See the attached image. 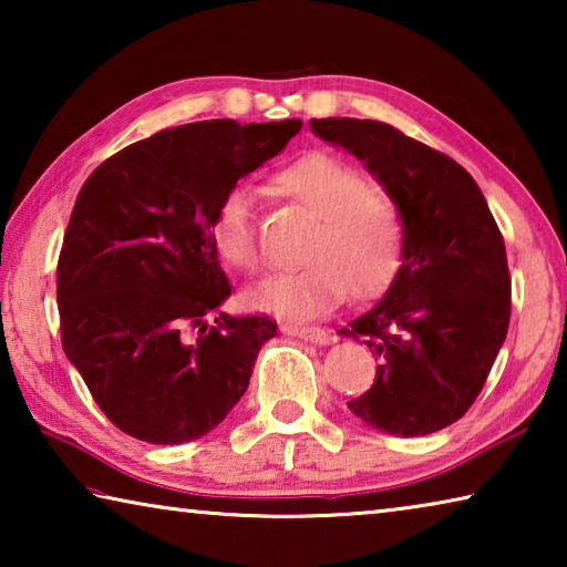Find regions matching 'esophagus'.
Returning <instances> with one entry per match:
<instances>
[{
	"label": "esophagus",
	"mask_w": 567,
	"mask_h": 567,
	"mask_svg": "<svg viewBox=\"0 0 567 567\" xmlns=\"http://www.w3.org/2000/svg\"><path fill=\"white\" fill-rule=\"evenodd\" d=\"M285 334H292V338H300L305 342L312 344H330V332L322 328H305V324H285L282 328Z\"/></svg>",
	"instance_id": "34e87169"
}]
</instances>
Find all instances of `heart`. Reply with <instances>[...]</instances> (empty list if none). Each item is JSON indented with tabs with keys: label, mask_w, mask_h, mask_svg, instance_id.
<instances>
[{
	"label": "heart",
	"mask_w": 567,
	"mask_h": 567,
	"mask_svg": "<svg viewBox=\"0 0 567 567\" xmlns=\"http://www.w3.org/2000/svg\"><path fill=\"white\" fill-rule=\"evenodd\" d=\"M277 187L318 217L305 247L302 270L270 275L249 287L255 310L280 318H315L338 305L344 292L368 297L395 275L402 255V219L392 197L368 182L348 162L307 155L277 175ZM217 252L237 270L260 265L252 195L233 187L213 217Z\"/></svg>",
	"instance_id": "b5f03b06"
}]
</instances>
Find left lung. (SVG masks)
<instances>
[{
    "mask_svg": "<svg viewBox=\"0 0 567 567\" xmlns=\"http://www.w3.org/2000/svg\"><path fill=\"white\" fill-rule=\"evenodd\" d=\"M385 187L402 219V265L385 297L342 334L368 338L375 382L348 402L370 427L420 437L473 405L511 322L501 229L475 179L443 152L375 120H310Z\"/></svg>",
    "mask_w": 567,
    "mask_h": 567,
    "instance_id": "obj_1",
    "label": "left lung"
}]
</instances>
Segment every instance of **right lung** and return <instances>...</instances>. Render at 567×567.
<instances>
[{"label":"right lung","instance_id":"1","mask_svg":"<svg viewBox=\"0 0 567 567\" xmlns=\"http://www.w3.org/2000/svg\"><path fill=\"white\" fill-rule=\"evenodd\" d=\"M300 127L182 124L124 147L84 182L56 265L62 348L122 433L189 443L245 395L277 322L214 317L233 287L213 217L237 179L280 155Z\"/></svg>","mask_w":567,"mask_h":567}]
</instances>
